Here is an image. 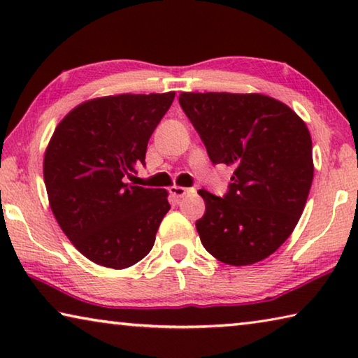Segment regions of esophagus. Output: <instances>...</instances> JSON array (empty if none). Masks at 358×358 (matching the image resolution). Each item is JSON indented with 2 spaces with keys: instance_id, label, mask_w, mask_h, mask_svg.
Instances as JSON below:
<instances>
[{
  "instance_id": "34e87169",
  "label": "esophagus",
  "mask_w": 358,
  "mask_h": 358,
  "mask_svg": "<svg viewBox=\"0 0 358 358\" xmlns=\"http://www.w3.org/2000/svg\"><path fill=\"white\" fill-rule=\"evenodd\" d=\"M194 189H191V187H183V186H172V187H169V192H171L175 199L185 197L186 194H189Z\"/></svg>"
}]
</instances>
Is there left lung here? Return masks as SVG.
Returning a JSON list of instances; mask_svg holds the SVG:
<instances>
[{
    "mask_svg": "<svg viewBox=\"0 0 358 358\" xmlns=\"http://www.w3.org/2000/svg\"><path fill=\"white\" fill-rule=\"evenodd\" d=\"M180 106L213 164L234 167L227 192L205 189L196 221L211 256L251 265L273 254L292 234L311 189L313 142L305 121L270 96L181 93Z\"/></svg>",
    "mask_w": 358,
    "mask_h": 358,
    "instance_id": "1",
    "label": "left lung"
}]
</instances>
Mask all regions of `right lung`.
<instances>
[{
    "label": "right lung",
    "instance_id": "right-lung-1",
    "mask_svg": "<svg viewBox=\"0 0 358 358\" xmlns=\"http://www.w3.org/2000/svg\"><path fill=\"white\" fill-rule=\"evenodd\" d=\"M175 93L118 94L83 102L59 121L44 156L48 202L72 245L108 268L151 251L171 210L166 189L131 186L151 134Z\"/></svg>",
    "mask_w": 358,
    "mask_h": 358
}]
</instances>
